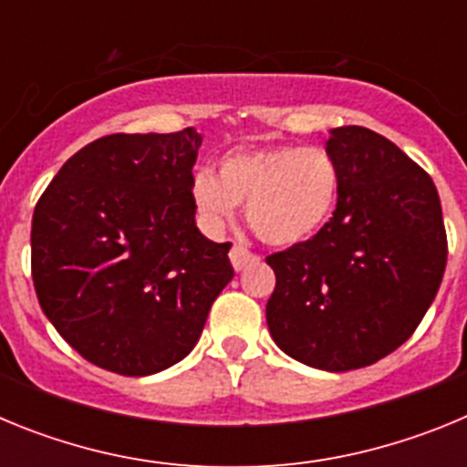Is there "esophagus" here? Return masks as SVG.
Returning <instances> with one entry per match:
<instances>
[{"instance_id":"34e87169","label":"esophagus","mask_w":467,"mask_h":467,"mask_svg":"<svg viewBox=\"0 0 467 467\" xmlns=\"http://www.w3.org/2000/svg\"><path fill=\"white\" fill-rule=\"evenodd\" d=\"M229 259H231V264H234V269L243 271L245 266H250L253 262H257V254H253L250 250H247V247H243V245H234L231 247Z\"/></svg>"}]
</instances>
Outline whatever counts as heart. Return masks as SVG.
I'll return each mask as SVG.
<instances>
[{"label": "heart", "mask_w": 467, "mask_h": 467, "mask_svg": "<svg viewBox=\"0 0 467 467\" xmlns=\"http://www.w3.org/2000/svg\"><path fill=\"white\" fill-rule=\"evenodd\" d=\"M192 203L198 220L220 234L245 203L247 226L266 245L292 247L316 238L337 213L341 168L320 147L274 144L241 147L217 161V177H192Z\"/></svg>", "instance_id": "obj_1"}]
</instances>
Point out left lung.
Returning <instances> with one entry per match:
<instances>
[{"instance_id":"1","label":"left lung","mask_w":467,"mask_h":467,"mask_svg":"<svg viewBox=\"0 0 467 467\" xmlns=\"http://www.w3.org/2000/svg\"><path fill=\"white\" fill-rule=\"evenodd\" d=\"M341 168L337 213L316 238L266 257L275 346L325 372L374 365L410 339L447 266L442 205L431 175L362 126L329 130Z\"/></svg>"}]
</instances>
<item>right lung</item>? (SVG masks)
I'll return each mask as SVG.
<instances>
[{"label":"right lung","mask_w":467,"mask_h":467,"mask_svg":"<svg viewBox=\"0 0 467 467\" xmlns=\"http://www.w3.org/2000/svg\"><path fill=\"white\" fill-rule=\"evenodd\" d=\"M203 138L107 135L67 159L32 214L44 316L81 358L150 377L192 353L234 266L198 231L192 168Z\"/></svg>","instance_id":"right-lung-1"}]
</instances>
